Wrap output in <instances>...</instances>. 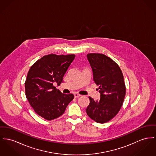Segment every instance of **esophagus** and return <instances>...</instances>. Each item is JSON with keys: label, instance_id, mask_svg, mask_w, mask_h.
<instances>
[{"label": "esophagus", "instance_id": "1", "mask_svg": "<svg viewBox=\"0 0 156 156\" xmlns=\"http://www.w3.org/2000/svg\"><path fill=\"white\" fill-rule=\"evenodd\" d=\"M74 98H78V97H80L81 96V94H80L78 93H74Z\"/></svg>", "mask_w": 156, "mask_h": 156}]
</instances>
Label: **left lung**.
Segmentation results:
<instances>
[{
  "instance_id": "left-lung-1",
  "label": "left lung",
  "mask_w": 156,
  "mask_h": 156,
  "mask_svg": "<svg viewBox=\"0 0 156 156\" xmlns=\"http://www.w3.org/2000/svg\"><path fill=\"white\" fill-rule=\"evenodd\" d=\"M87 59L92 69L94 80L99 86L100 100L90 103L86 109L87 115L98 123L111 120L119 112L126 93L124 76L119 66L109 57L100 53H89Z\"/></svg>"
}]
</instances>
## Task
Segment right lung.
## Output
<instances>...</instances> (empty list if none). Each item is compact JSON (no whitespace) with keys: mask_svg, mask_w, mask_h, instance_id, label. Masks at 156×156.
<instances>
[{"mask_svg":"<svg viewBox=\"0 0 156 156\" xmlns=\"http://www.w3.org/2000/svg\"><path fill=\"white\" fill-rule=\"evenodd\" d=\"M75 58L74 54L43 56L30 67L25 82L26 97L36 114L46 120L55 119L64 112L74 98L62 94L54 83L60 85Z\"/></svg>","mask_w":156,"mask_h":156,"instance_id":"obj_1","label":"right lung"}]
</instances>
